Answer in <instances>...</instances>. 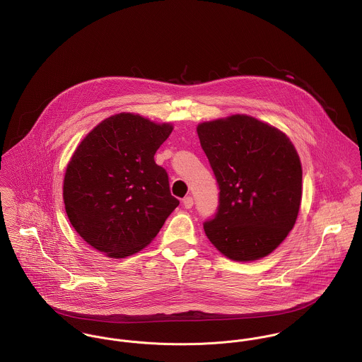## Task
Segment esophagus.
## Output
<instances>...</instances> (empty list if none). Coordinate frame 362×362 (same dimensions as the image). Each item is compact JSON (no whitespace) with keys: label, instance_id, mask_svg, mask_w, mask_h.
Here are the masks:
<instances>
[{"label":"esophagus","instance_id":"esophagus-1","mask_svg":"<svg viewBox=\"0 0 362 362\" xmlns=\"http://www.w3.org/2000/svg\"><path fill=\"white\" fill-rule=\"evenodd\" d=\"M182 202H184V206L187 207V209H191V207L194 206V198L192 197H185L182 199Z\"/></svg>","mask_w":362,"mask_h":362}]
</instances>
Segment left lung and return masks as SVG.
<instances>
[{
	"instance_id": "1",
	"label": "left lung",
	"mask_w": 362,
	"mask_h": 362,
	"mask_svg": "<svg viewBox=\"0 0 362 362\" xmlns=\"http://www.w3.org/2000/svg\"><path fill=\"white\" fill-rule=\"evenodd\" d=\"M218 184V207L205 221L209 241L228 259L273 252L293 230L301 205L303 167L290 138L245 114L197 128Z\"/></svg>"
}]
</instances>
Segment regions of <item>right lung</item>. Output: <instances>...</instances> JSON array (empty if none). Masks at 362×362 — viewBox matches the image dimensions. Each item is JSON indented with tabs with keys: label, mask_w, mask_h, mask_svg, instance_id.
<instances>
[{
	"label": "right lung",
	"mask_w": 362,
	"mask_h": 362,
	"mask_svg": "<svg viewBox=\"0 0 362 362\" xmlns=\"http://www.w3.org/2000/svg\"><path fill=\"white\" fill-rule=\"evenodd\" d=\"M173 125L119 112L96 125L71 157L62 197L75 231L108 258H127L152 243L180 205L156 151Z\"/></svg>",
	"instance_id": "add662e5"
}]
</instances>
